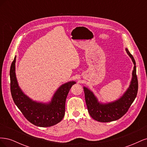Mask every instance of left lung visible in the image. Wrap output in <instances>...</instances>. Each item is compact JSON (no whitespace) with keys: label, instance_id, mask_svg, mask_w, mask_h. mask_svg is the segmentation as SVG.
I'll use <instances>...</instances> for the list:
<instances>
[{"label":"left lung","instance_id":"obj_1","mask_svg":"<svg viewBox=\"0 0 147 147\" xmlns=\"http://www.w3.org/2000/svg\"><path fill=\"white\" fill-rule=\"evenodd\" d=\"M125 50L134 66L129 85L121 96L114 101L102 102L99 101L96 96L91 90L86 86H83L88 112L90 116L97 121L107 123L116 121L121 118L127 112L137 96L138 80L136 75V61L127 48Z\"/></svg>","mask_w":147,"mask_h":147}]
</instances>
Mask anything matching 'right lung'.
Listing matches in <instances>:
<instances>
[{
    "instance_id": "obj_1",
    "label": "right lung",
    "mask_w": 147,
    "mask_h": 147,
    "mask_svg": "<svg viewBox=\"0 0 147 147\" xmlns=\"http://www.w3.org/2000/svg\"><path fill=\"white\" fill-rule=\"evenodd\" d=\"M16 57L10 70V89L13 101L29 122L39 127H50L59 123L65 115L67 96L75 81L66 82L57 89L50 100L47 102L34 100L21 90L15 72Z\"/></svg>"
}]
</instances>
